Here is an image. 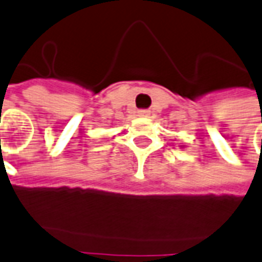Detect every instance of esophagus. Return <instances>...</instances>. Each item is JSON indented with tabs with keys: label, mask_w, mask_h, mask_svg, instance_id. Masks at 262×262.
Returning a JSON list of instances; mask_svg holds the SVG:
<instances>
[{
	"label": "esophagus",
	"mask_w": 262,
	"mask_h": 262,
	"mask_svg": "<svg viewBox=\"0 0 262 262\" xmlns=\"http://www.w3.org/2000/svg\"><path fill=\"white\" fill-rule=\"evenodd\" d=\"M148 115H150V111H147V110L138 111V116H141V118H148Z\"/></svg>",
	"instance_id": "34e87169"
}]
</instances>
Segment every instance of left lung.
<instances>
[{"mask_svg":"<svg viewBox=\"0 0 262 262\" xmlns=\"http://www.w3.org/2000/svg\"><path fill=\"white\" fill-rule=\"evenodd\" d=\"M180 147H181V148H183V147H184V146H180Z\"/></svg>","mask_w":262,"mask_h":262,"instance_id":"left-lung-1","label":"left lung"}]
</instances>
